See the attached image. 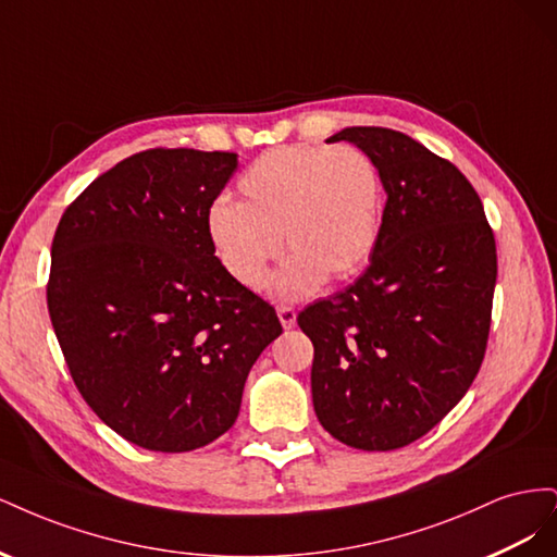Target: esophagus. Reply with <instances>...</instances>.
I'll list each match as a JSON object with an SVG mask.
<instances>
[{
    "label": "esophagus",
    "mask_w": 557,
    "mask_h": 557,
    "mask_svg": "<svg viewBox=\"0 0 557 557\" xmlns=\"http://www.w3.org/2000/svg\"><path fill=\"white\" fill-rule=\"evenodd\" d=\"M276 313H278V320H281V325H283L285 330L295 327V323H297V311H295L293 307H278Z\"/></svg>",
    "instance_id": "esophagus-1"
}]
</instances>
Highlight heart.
<instances>
[{
    "label": "heart",
    "instance_id": "1",
    "mask_svg": "<svg viewBox=\"0 0 557 557\" xmlns=\"http://www.w3.org/2000/svg\"><path fill=\"white\" fill-rule=\"evenodd\" d=\"M239 199L215 201L207 218L218 262L246 290L269 283L276 299H301L344 281L372 258L381 232L383 181L360 148L290 144L267 150L237 181Z\"/></svg>",
    "mask_w": 557,
    "mask_h": 557
}]
</instances>
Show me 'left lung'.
I'll return each instance as SVG.
<instances>
[{
  "label": "left lung",
  "instance_id": "8db88e82",
  "mask_svg": "<svg viewBox=\"0 0 557 557\" xmlns=\"http://www.w3.org/2000/svg\"><path fill=\"white\" fill-rule=\"evenodd\" d=\"M330 139L374 160L387 199L364 272L297 315L313 344V409L342 444L393 450L428 434L479 374L495 234L467 176L407 134L346 127Z\"/></svg>",
  "mask_w": 557,
  "mask_h": 557
}]
</instances>
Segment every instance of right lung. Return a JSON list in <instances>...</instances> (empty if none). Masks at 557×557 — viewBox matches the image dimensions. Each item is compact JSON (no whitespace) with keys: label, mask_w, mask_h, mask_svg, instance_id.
I'll use <instances>...</instances> for the list:
<instances>
[{"label":"right lung","mask_w":557,"mask_h":557,"mask_svg":"<svg viewBox=\"0 0 557 557\" xmlns=\"http://www.w3.org/2000/svg\"><path fill=\"white\" fill-rule=\"evenodd\" d=\"M234 170L225 150H141L64 209L50 246L48 313L78 393L148 450L225 434L250 367L283 332L209 242V211Z\"/></svg>","instance_id":"add662e5"}]
</instances>
